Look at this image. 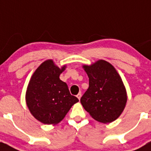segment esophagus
<instances>
[{
    "mask_svg": "<svg viewBox=\"0 0 151 151\" xmlns=\"http://www.w3.org/2000/svg\"><path fill=\"white\" fill-rule=\"evenodd\" d=\"M76 97H78V100H80V98H81V97H82V93H81V92H79V93H78V94H77Z\"/></svg>",
    "mask_w": 151,
    "mask_h": 151,
    "instance_id": "1",
    "label": "esophagus"
}]
</instances>
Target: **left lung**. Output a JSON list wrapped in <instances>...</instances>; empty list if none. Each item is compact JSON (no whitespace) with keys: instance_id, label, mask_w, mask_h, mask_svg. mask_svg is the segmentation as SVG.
Here are the masks:
<instances>
[{"instance_id":"left-lung-1","label":"left lung","mask_w":151,"mask_h":151,"mask_svg":"<svg viewBox=\"0 0 151 151\" xmlns=\"http://www.w3.org/2000/svg\"><path fill=\"white\" fill-rule=\"evenodd\" d=\"M89 87L81 97V104L92 118L103 123L116 120L125 108L126 90L120 76L110 63L103 60L84 65Z\"/></svg>"}]
</instances>
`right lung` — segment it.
I'll return each mask as SVG.
<instances>
[{
	"label": "right lung",
	"instance_id": "1",
	"mask_svg": "<svg viewBox=\"0 0 151 151\" xmlns=\"http://www.w3.org/2000/svg\"><path fill=\"white\" fill-rule=\"evenodd\" d=\"M65 69L66 66L60 69L52 60H47L38 66L29 81L26 104L33 116L42 123H59L78 101L71 95L66 82L60 79Z\"/></svg>",
	"mask_w": 151,
	"mask_h": 151
}]
</instances>
